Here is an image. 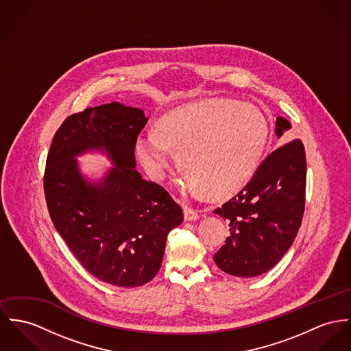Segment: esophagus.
<instances>
[{
	"instance_id": "obj_1",
	"label": "esophagus",
	"mask_w": 351,
	"mask_h": 351,
	"mask_svg": "<svg viewBox=\"0 0 351 351\" xmlns=\"http://www.w3.org/2000/svg\"><path fill=\"white\" fill-rule=\"evenodd\" d=\"M184 219H186L187 221L197 220V219H199V213H197L193 207L186 204V206H184Z\"/></svg>"
}]
</instances>
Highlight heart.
Listing matches in <instances>:
<instances>
[{
    "label": "heart",
    "instance_id": "1",
    "mask_svg": "<svg viewBox=\"0 0 351 351\" xmlns=\"http://www.w3.org/2000/svg\"><path fill=\"white\" fill-rule=\"evenodd\" d=\"M266 114L252 104L214 99L165 114L156 131L137 137L136 152L155 179H162L172 151L187 173L184 189L214 197L242 189L255 173L269 140Z\"/></svg>",
    "mask_w": 351,
    "mask_h": 351
}]
</instances>
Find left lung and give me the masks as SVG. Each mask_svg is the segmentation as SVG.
I'll list each match as a JSON object with an SVG mask.
<instances>
[{
    "label": "left lung",
    "mask_w": 351,
    "mask_h": 351,
    "mask_svg": "<svg viewBox=\"0 0 351 351\" xmlns=\"http://www.w3.org/2000/svg\"><path fill=\"white\" fill-rule=\"evenodd\" d=\"M289 130L290 121L278 117L276 137ZM304 193L306 154L295 138L271 152L247 186L214 211L228 221L231 232L214 255L216 266L239 278L271 270L297 237Z\"/></svg>",
    "instance_id": "1"
}]
</instances>
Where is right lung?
Masks as SVG:
<instances>
[{"instance_id": "add662e5", "label": "right lung", "mask_w": 351, "mask_h": 351, "mask_svg": "<svg viewBox=\"0 0 351 351\" xmlns=\"http://www.w3.org/2000/svg\"><path fill=\"white\" fill-rule=\"evenodd\" d=\"M141 109L110 103L71 114L48 154L44 191L54 228L89 274L116 287L148 283L160 270L168 232L183 210L136 169ZM96 149L115 165L99 182L80 175L75 158Z\"/></svg>"}]
</instances>
